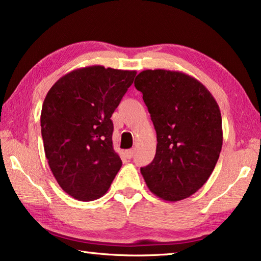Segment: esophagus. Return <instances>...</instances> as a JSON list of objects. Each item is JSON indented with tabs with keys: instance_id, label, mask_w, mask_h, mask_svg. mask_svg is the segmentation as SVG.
I'll return each mask as SVG.
<instances>
[{
	"instance_id": "obj_1",
	"label": "esophagus",
	"mask_w": 261,
	"mask_h": 261,
	"mask_svg": "<svg viewBox=\"0 0 261 261\" xmlns=\"http://www.w3.org/2000/svg\"><path fill=\"white\" fill-rule=\"evenodd\" d=\"M134 154H135L134 149H127V151H125V156H126L127 159L134 158Z\"/></svg>"
}]
</instances>
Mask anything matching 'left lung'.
I'll list each match as a JSON object with an SVG mask.
<instances>
[{
	"label": "left lung",
	"mask_w": 261,
	"mask_h": 261,
	"mask_svg": "<svg viewBox=\"0 0 261 261\" xmlns=\"http://www.w3.org/2000/svg\"><path fill=\"white\" fill-rule=\"evenodd\" d=\"M135 86L143 93L158 140L155 156L140 173L156 197L185 199L206 183L219 160V105L200 82L179 71L144 70Z\"/></svg>",
	"instance_id": "left-lung-1"
}]
</instances>
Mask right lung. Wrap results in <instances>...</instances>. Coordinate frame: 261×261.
<instances>
[{
	"mask_svg": "<svg viewBox=\"0 0 261 261\" xmlns=\"http://www.w3.org/2000/svg\"><path fill=\"white\" fill-rule=\"evenodd\" d=\"M136 73L93 65L67 73L48 91L40 117L43 147L57 183L74 199L102 197L121 169L110 117Z\"/></svg>",
	"mask_w": 261,
	"mask_h": 261,
	"instance_id": "add662e5",
	"label": "right lung"
}]
</instances>
